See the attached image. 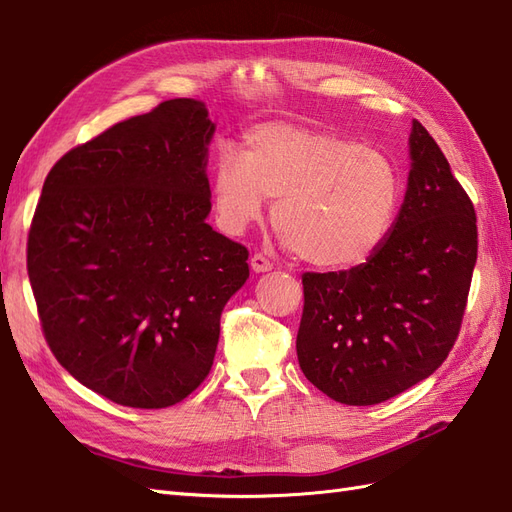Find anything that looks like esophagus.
Here are the masks:
<instances>
[{"mask_svg":"<svg viewBox=\"0 0 512 512\" xmlns=\"http://www.w3.org/2000/svg\"><path fill=\"white\" fill-rule=\"evenodd\" d=\"M249 265H252L254 274H265V271H269L271 267H274V265H271V260L267 256H263V254H254L252 260H249Z\"/></svg>","mask_w":512,"mask_h":512,"instance_id":"obj_1","label":"esophagus"}]
</instances>
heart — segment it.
Segmentation results:
<instances>
[{
    "label": "heart",
    "instance_id": "b5f03b06",
    "mask_svg": "<svg viewBox=\"0 0 512 512\" xmlns=\"http://www.w3.org/2000/svg\"><path fill=\"white\" fill-rule=\"evenodd\" d=\"M276 199L271 221L304 263L342 271L366 263L392 232L403 199L394 160L342 135L260 124L243 155L223 149L212 168V203L225 234L238 236Z\"/></svg>",
    "mask_w": 512,
    "mask_h": 512
}]
</instances>
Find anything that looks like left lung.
<instances>
[{"mask_svg":"<svg viewBox=\"0 0 512 512\" xmlns=\"http://www.w3.org/2000/svg\"><path fill=\"white\" fill-rule=\"evenodd\" d=\"M392 232L366 263L304 274L298 361L317 390L377 405L434 374L456 344L478 260L467 192L420 122Z\"/></svg>","mask_w":512,"mask_h":512,"instance_id":"left-lung-1","label":"left lung"}]
</instances>
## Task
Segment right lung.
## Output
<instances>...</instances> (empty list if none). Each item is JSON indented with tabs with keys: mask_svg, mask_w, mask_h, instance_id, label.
Masks as SVG:
<instances>
[{
	"mask_svg": "<svg viewBox=\"0 0 512 512\" xmlns=\"http://www.w3.org/2000/svg\"><path fill=\"white\" fill-rule=\"evenodd\" d=\"M214 124L175 98L65 153L45 177L28 276L61 366L105 399L160 410L208 377L249 252L206 223Z\"/></svg>",
	"mask_w": 512,
	"mask_h": 512,
	"instance_id": "obj_1",
	"label": "right lung"
}]
</instances>
